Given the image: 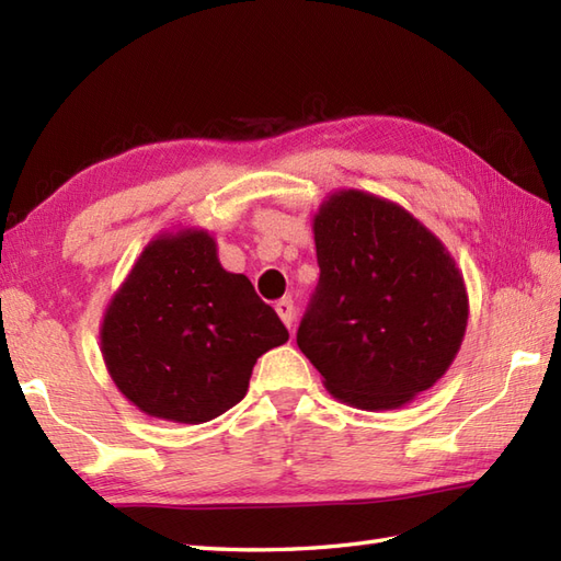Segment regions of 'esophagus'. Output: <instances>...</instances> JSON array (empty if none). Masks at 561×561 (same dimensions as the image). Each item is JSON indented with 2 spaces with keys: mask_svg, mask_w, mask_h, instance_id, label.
<instances>
[{
  "mask_svg": "<svg viewBox=\"0 0 561 561\" xmlns=\"http://www.w3.org/2000/svg\"><path fill=\"white\" fill-rule=\"evenodd\" d=\"M274 311H277L284 325L291 328V323H294V301L291 299H279L277 304H274Z\"/></svg>",
  "mask_w": 561,
  "mask_h": 561,
  "instance_id": "obj_1",
  "label": "esophagus"
}]
</instances>
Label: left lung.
I'll use <instances>...</instances> for the list:
<instances>
[{"label":"left lung","instance_id":"obj_1","mask_svg":"<svg viewBox=\"0 0 561 561\" xmlns=\"http://www.w3.org/2000/svg\"><path fill=\"white\" fill-rule=\"evenodd\" d=\"M320 282L299 350L332 398L400 410L448 371L468 330L462 272L412 211L335 190L313 214Z\"/></svg>","mask_w":561,"mask_h":561}]
</instances>
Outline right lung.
Listing matches in <instances>:
<instances>
[{"label": "right lung", "instance_id": "1", "mask_svg": "<svg viewBox=\"0 0 561 561\" xmlns=\"http://www.w3.org/2000/svg\"><path fill=\"white\" fill-rule=\"evenodd\" d=\"M289 340L245 274L221 267L202 226L161 231L141 250L101 320L115 388L153 420H217L248 392L257 356Z\"/></svg>", "mask_w": 561, "mask_h": 561}]
</instances>
